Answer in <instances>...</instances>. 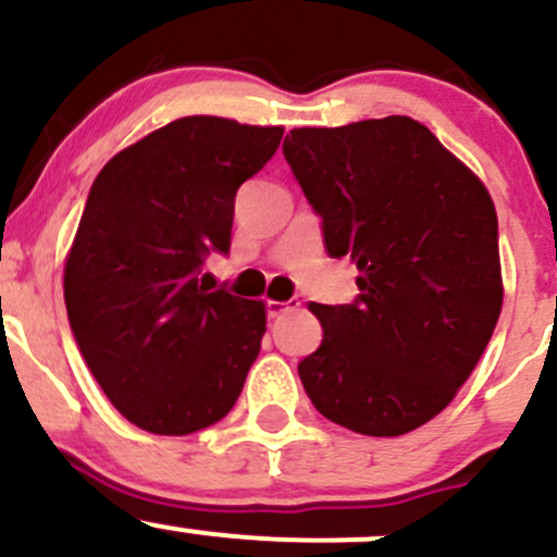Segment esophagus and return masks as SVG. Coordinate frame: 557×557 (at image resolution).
<instances>
[{
	"instance_id": "34e87169",
	"label": "esophagus",
	"mask_w": 557,
	"mask_h": 557,
	"mask_svg": "<svg viewBox=\"0 0 557 557\" xmlns=\"http://www.w3.org/2000/svg\"><path fill=\"white\" fill-rule=\"evenodd\" d=\"M299 307V301H267V314L269 318H283V314H288L290 310H296Z\"/></svg>"
}]
</instances>
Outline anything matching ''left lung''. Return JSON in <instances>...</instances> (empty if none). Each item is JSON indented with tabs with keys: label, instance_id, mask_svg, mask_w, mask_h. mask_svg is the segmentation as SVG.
<instances>
[{
	"label": "left lung",
	"instance_id": "left-lung-1",
	"mask_svg": "<svg viewBox=\"0 0 557 557\" xmlns=\"http://www.w3.org/2000/svg\"><path fill=\"white\" fill-rule=\"evenodd\" d=\"M283 153L361 290L352 305H310L323 342L299 363L301 385L331 423L409 434L453 401L502 314L491 194L407 115L294 128Z\"/></svg>",
	"mask_w": 557,
	"mask_h": 557
}]
</instances>
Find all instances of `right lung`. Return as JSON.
<instances>
[{"label":"right lung","mask_w":557,"mask_h":557,"mask_svg":"<svg viewBox=\"0 0 557 557\" xmlns=\"http://www.w3.org/2000/svg\"><path fill=\"white\" fill-rule=\"evenodd\" d=\"M283 126L190 115L112 156L64 267L72 334L112 407L161 436L232 412L267 331L263 301L207 288L232 247L234 196Z\"/></svg>","instance_id":"obj_1"}]
</instances>
